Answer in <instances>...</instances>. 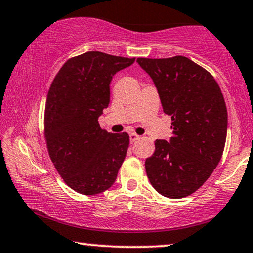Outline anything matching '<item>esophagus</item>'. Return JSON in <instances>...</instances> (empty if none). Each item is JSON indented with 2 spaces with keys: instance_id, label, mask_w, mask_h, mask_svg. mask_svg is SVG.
Here are the masks:
<instances>
[{
  "instance_id": "esophagus-1",
  "label": "esophagus",
  "mask_w": 253,
  "mask_h": 253,
  "mask_svg": "<svg viewBox=\"0 0 253 253\" xmlns=\"http://www.w3.org/2000/svg\"><path fill=\"white\" fill-rule=\"evenodd\" d=\"M129 136H130V142H131V143L137 142V140L139 139V136H138V134H136V133H132V132H131V133L129 134Z\"/></svg>"
}]
</instances>
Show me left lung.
Masks as SVG:
<instances>
[{"label": "left lung", "instance_id": "1", "mask_svg": "<svg viewBox=\"0 0 253 253\" xmlns=\"http://www.w3.org/2000/svg\"><path fill=\"white\" fill-rule=\"evenodd\" d=\"M137 62L152 78L173 129L169 142H155V153L145 160L147 178L159 194L185 198L207 181L222 158L228 126L224 97L214 77L182 55Z\"/></svg>", "mask_w": 253, "mask_h": 253}]
</instances>
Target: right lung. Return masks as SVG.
<instances>
[{
    "mask_svg": "<svg viewBox=\"0 0 253 253\" xmlns=\"http://www.w3.org/2000/svg\"><path fill=\"white\" fill-rule=\"evenodd\" d=\"M136 58L90 51L65 62L48 89L44 134L48 156L67 186L84 195L110 188L126 156L129 134L101 129L113 75Z\"/></svg>",
    "mask_w": 253,
    "mask_h": 253,
    "instance_id": "add662e5",
    "label": "right lung"
}]
</instances>
